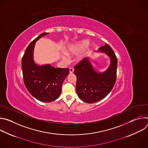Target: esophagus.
<instances>
[{"label":"esophagus","instance_id":"1","mask_svg":"<svg viewBox=\"0 0 148 148\" xmlns=\"http://www.w3.org/2000/svg\"><path fill=\"white\" fill-rule=\"evenodd\" d=\"M73 72H74V69L73 67H70V73H73Z\"/></svg>","mask_w":148,"mask_h":148}]
</instances>
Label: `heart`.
Here are the masks:
<instances>
[{
  "instance_id": "b5f03b06",
  "label": "heart",
  "mask_w": 148,
  "mask_h": 148,
  "mask_svg": "<svg viewBox=\"0 0 148 148\" xmlns=\"http://www.w3.org/2000/svg\"><path fill=\"white\" fill-rule=\"evenodd\" d=\"M89 45V41L87 40H83L77 43L75 45L70 47L66 51V54L67 55L70 54H77L86 49ZM64 60H66L65 56H62Z\"/></svg>"
}]
</instances>
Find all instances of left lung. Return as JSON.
<instances>
[{
    "label": "left lung",
    "mask_w": 148,
    "mask_h": 148,
    "mask_svg": "<svg viewBox=\"0 0 148 148\" xmlns=\"http://www.w3.org/2000/svg\"><path fill=\"white\" fill-rule=\"evenodd\" d=\"M98 50L106 53L111 58L110 66L105 72L95 71L87 58H83L74 66L77 94L82 101L90 103L98 102L108 95L116 79L118 60L113 50L106 43Z\"/></svg>",
    "instance_id": "obj_1"
}]
</instances>
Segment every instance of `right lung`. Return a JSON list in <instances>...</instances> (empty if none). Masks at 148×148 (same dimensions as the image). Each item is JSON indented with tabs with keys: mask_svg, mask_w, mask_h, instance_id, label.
<instances>
[{
	"mask_svg": "<svg viewBox=\"0 0 148 148\" xmlns=\"http://www.w3.org/2000/svg\"><path fill=\"white\" fill-rule=\"evenodd\" d=\"M49 33H43L32 41L22 59V69L25 85L28 91L37 99L50 102L60 95L63 81L70 69L54 68L50 65L39 66L33 61V50L36 41Z\"/></svg>",
	"mask_w": 148,
	"mask_h": 148,
	"instance_id": "add662e5",
	"label": "right lung"
}]
</instances>
